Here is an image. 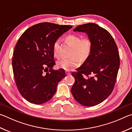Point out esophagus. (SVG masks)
<instances>
[{"instance_id": "34e87169", "label": "esophagus", "mask_w": 132, "mask_h": 132, "mask_svg": "<svg viewBox=\"0 0 132 132\" xmlns=\"http://www.w3.org/2000/svg\"><path fill=\"white\" fill-rule=\"evenodd\" d=\"M66 74L67 75H71V72H70V71H66Z\"/></svg>"}]
</instances>
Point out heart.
I'll return each mask as SVG.
<instances>
[{"label":"heart","mask_w":132,"mask_h":132,"mask_svg":"<svg viewBox=\"0 0 132 132\" xmlns=\"http://www.w3.org/2000/svg\"><path fill=\"white\" fill-rule=\"evenodd\" d=\"M65 41L72 47L70 59H62L57 62V67L66 71H71L80 65V61H85L89 57L92 50V42L89 38L82 39V37L77 34L69 35L65 38ZM60 40L54 42L52 50L54 56L60 57Z\"/></svg>","instance_id":"heart-1"}]
</instances>
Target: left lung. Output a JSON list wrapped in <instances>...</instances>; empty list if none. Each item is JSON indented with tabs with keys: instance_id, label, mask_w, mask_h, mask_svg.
Segmentation results:
<instances>
[{
	"instance_id": "obj_1",
	"label": "left lung",
	"mask_w": 132,
	"mask_h": 132,
	"mask_svg": "<svg viewBox=\"0 0 132 132\" xmlns=\"http://www.w3.org/2000/svg\"><path fill=\"white\" fill-rule=\"evenodd\" d=\"M73 31L86 33L92 42V50L77 72L72 73L75 81L71 93L80 104L92 107L103 102L112 93L119 68V52L111 35L97 24L80 25Z\"/></svg>"
}]
</instances>
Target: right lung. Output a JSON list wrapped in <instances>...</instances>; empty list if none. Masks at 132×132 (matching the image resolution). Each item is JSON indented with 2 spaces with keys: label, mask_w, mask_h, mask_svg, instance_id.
Returning a JSON list of instances; mask_svg holds the SVG:
<instances>
[{
  "label": "right lung",
  "mask_w": 132,
  "mask_h": 132,
  "mask_svg": "<svg viewBox=\"0 0 132 132\" xmlns=\"http://www.w3.org/2000/svg\"><path fill=\"white\" fill-rule=\"evenodd\" d=\"M72 27L42 22L27 29L18 39L12 60L18 91L29 103L41 104L50 100L65 77L63 69L54 70V42Z\"/></svg>",
  "instance_id": "right-lung-1"
}]
</instances>
